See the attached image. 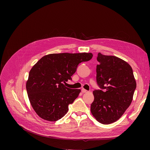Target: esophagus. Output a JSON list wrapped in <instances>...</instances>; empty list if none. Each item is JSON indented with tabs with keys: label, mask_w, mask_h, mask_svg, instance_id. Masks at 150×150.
Returning <instances> with one entry per match:
<instances>
[{
	"label": "esophagus",
	"mask_w": 150,
	"mask_h": 150,
	"mask_svg": "<svg viewBox=\"0 0 150 150\" xmlns=\"http://www.w3.org/2000/svg\"><path fill=\"white\" fill-rule=\"evenodd\" d=\"M81 92H82V93H86V92H88V91L87 90L84 89H81Z\"/></svg>",
	"instance_id": "obj_1"
}]
</instances>
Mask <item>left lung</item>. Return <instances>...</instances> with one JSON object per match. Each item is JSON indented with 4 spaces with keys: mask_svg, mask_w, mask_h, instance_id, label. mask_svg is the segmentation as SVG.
Instances as JSON below:
<instances>
[{
    "mask_svg": "<svg viewBox=\"0 0 150 150\" xmlns=\"http://www.w3.org/2000/svg\"><path fill=\"white\" fill-rule=\"evenodd\" d=\"M97 59L96 79L100 89L93 92L91 111L98 122L107 125L119 119L129 106L136 82L131 67L123 59L100 53Z\"/></svg>",
    "mask_w": 150,
    "mask_h": 150,
    "instance_id": "8db88e82",
    "label": "left lung"
}]
</instances>
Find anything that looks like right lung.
Masks as SVG:
<instances>
[{"label": "right lung", "mask_w": 150, "mask_h": 150, "mask_svg": "<svg viewBox=\"0 0 150 150\" xmlns=\"http://www.w3.org/2000/svg\"><path fill=\"white\" fill-rule=\"evenodd\" d=\"M91 53H53L39 59L29 72L26 89L36 113L45 120L55 122L64 117L80 89L64 83L76 72L78 64L92 58Z\"/></svg>", "instance_id": "add662e5"}]
</instances>
